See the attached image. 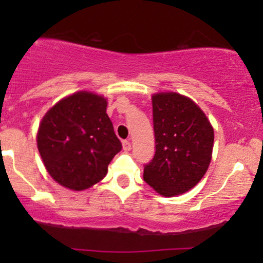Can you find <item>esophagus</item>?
I'll return each mask as SVG.
<instances>
[{
  "mask_svg": "<svg viewBox=\"0 0 263 263\" xmlns=\"http://www.w3.org/2000/svg\"><path fill=\"white\" fill-rule=\"evenodd\" d=\"M122 148L125 152H128V151H131V142L129 141H123L122 142Z\"/></svg>",
  "mask_w": 263,
  "mask_h": 263,
  "instance_id": "1",
  "label": "esophagus"
}]
</instances>
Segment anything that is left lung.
Returning a JSON list of instances; mask_svg holds the SVG:
<instances>
[{"label": "left lung", "mask_w": 263, "mask_h": 263, "mask_svg": "<svg viewBox=\"0 0 263 263\" xmlns=\"http://www.w3.org/2000/svg\"><path fill=\"white\" fill-rule=\"evenodd\" d=\"M156 153L143 179L163 197H176L200 182L211 161L214 128L201 108L186 96H152Z\"/></svg>", "instance_id": "1"}]
</instances>
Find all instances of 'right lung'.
I'll return each mask as SVG.
<instances>
[{
	"instance_id": "add662e5",
	"label": "right lung",
	"mask_w": 263,
	"mask_h": 263,
	"mask_svg": "<svg viewBox=\"0 0 263 263\" xmlns=\"http://www.w3.org/2000/svg\"><path fill=\"white\" fill-rule=\"evenodd\" d=\"M106 107L104 96L78 91L57 102L42 119L39 155L60 185L78 192L106 176L108 164L122 148Z\"/></svg>"
}]
</instances>
